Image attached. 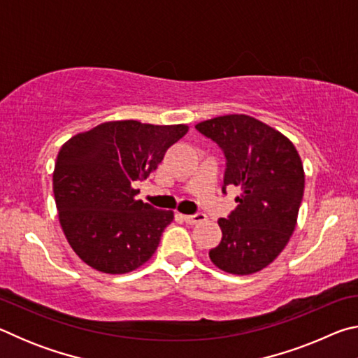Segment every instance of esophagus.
Listing matches in <instances>:
<instances>
[{
  "label": "esophagus",
  "mask_w": 358,
  "mask_h": 358,
  "mask_svg": "<svg viewBox=\"0 0 358 358\" xmlns=\"http://www.w3.org/2000/svg\"><path fill=\"white\" fill-rule=\"evenodd\" d=\"M183 220H185L187 224H199V222H203L205 220H207V216H205L203 213H196V215H183Z\"/></svg>",
  "instance_id": "obj_1"
}]
</instances>
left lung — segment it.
I'll return each instance as SVG.
<instances>
[{"instance_id": "left-lung-1", "label": "left lung", "mask_w": 358, "mask_h": 358, "mask_svg": "<svg viewBox=\"0 0 358 358\" xmlns=\"http://www.w3.org/2000/svg\"><path fill=\"white\" fill-rule=\"evenodd\" d=\"M226 156L222 192L238 186L237 208L220 217L221 243L210 251L217 268L251 275L280 256L294 234L305 172L294 143L248 115H224L196 124Z\"/></svg>"}]
</instances>
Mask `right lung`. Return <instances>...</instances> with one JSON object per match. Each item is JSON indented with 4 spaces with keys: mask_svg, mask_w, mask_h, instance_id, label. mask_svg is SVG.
<instances>
[{
    "mask_svg": "<svg viewBox=\"0 0 358 358\" xmlns=\"http://www.w3.org/2000/svg\"><path fill=\"white\" fill-rule=\"evenodd\" d=\"M186 132V124L107 121L63 145L53 194L66 238L85 264L123 275L153 256L173 211L137 201L134 186Z\"/></svg>",
    "mask_w": 358,
    "mask_h": 358,
    "instance_id": "add662e5",
    "label": "right lung"
}]
</instances>
